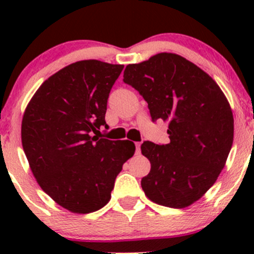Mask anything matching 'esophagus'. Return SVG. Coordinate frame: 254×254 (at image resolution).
<instances>
[{
	"mask_svg": "<svg viewBox=\"0 0 254 254\" xmlns=\"http://www.w3.org/2000/svg\"><path fill=\"white\" fill-rule=\"evenodd\" d=\"M135 147H136V153L140 152V150H141V142H135Z\"/></svg>",
	"mask_w": 254,
	"mask_h": 254,
	"instance_id": "obj_1",
	"label": "esophagus"
}]
</instances>
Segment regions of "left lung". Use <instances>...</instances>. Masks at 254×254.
<instances>
[{
    "label": "left lung",
    "instance_id": "left-lung-1",
    "mask_svg": "<svg viewBox=\"0 0 254 254\" xmlns=\"http://www.w3.org/2000/svg\"><path fill=\"white\" fill-rule=\"evenodd\" d=\"M124 82L148 104L152 122H168L171 141H143L151 171L141 179L146 196L182 209L195 203L216 182L234 141V115L216 82L172 53L127 65Z\"/></svg>",
    "mask_w": 254,
    "mask_h": 254
}]
</instances>
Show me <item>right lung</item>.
<instances>
[{"label": "right lung", "mask_w": 254, "mask_h": 254, "mask_svg": "<svg viewBox=\"0 0 254 254\" xmlns=\"http://www.w3.org/2000/svg\"><path fill=\"white\" fill-rule=\"evenodd\" d=\"M124 65L82 60L61 68L38 88L22 120V145L40 188L59 205L88 214L111 200L129 140L99 139L107 102Z\"/></svg>", "instance_id": "1"}]
</instances>
